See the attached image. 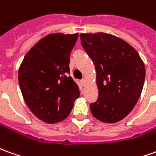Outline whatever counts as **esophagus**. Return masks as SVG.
Listing matches in <instances>:
<instances>
[{
  "instance_id": "esophagus-1",
  "label": "esophagus",
  "mask_w": 156,
  "mask_h": 156,
  "mask_svg": "<svg viewBox=\"0 0 156 156\" xmlns=\"http://www.w3.org/2000/svg\"><path fill=\"white\" fill-rule=\"evenodd\" d=\"M81 83H82L83 86L85 87V86H86V84H87L86 80H85V79H82V80H81Z\"/></svg>"
}]
</instances>
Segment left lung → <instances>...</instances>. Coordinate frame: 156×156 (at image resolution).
I'll return each instance as SVG.
<instances>
[{"label":"left lung","instance_id":"8db88e82","mask_svg":"<svg viewBox=\"0 0 156 156\" xmlns=\"http://www.w3.org/2000/svg\"><path fill=\"white\" fill-rule=\"evenodd\" d=\"M81 44L96 67L98 98L90 105L93 116L114 124L126 118L141 96L144 63L134 48L112 34L82 33Z\"/></svg>","mask_w":156,"mask_h":156}]
</instances>
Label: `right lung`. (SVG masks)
<instances>
[{"instance_id": "obj_1", "label": "right lung", "mask_w": 156, "mask_h": 156, "mask_svg": "<svg viewBox=\"0 0 156 156\" xmlns=\"http://www.w3.org/2000/svg\"><path fill=\"white\" fill-rule=\"evenodd\" d=\"M78 33L48 34L25 55L19 69L23 98L31 113L48 124L60 122L80 96L70 73V54Z\"/></svg>"}]
</instances>
